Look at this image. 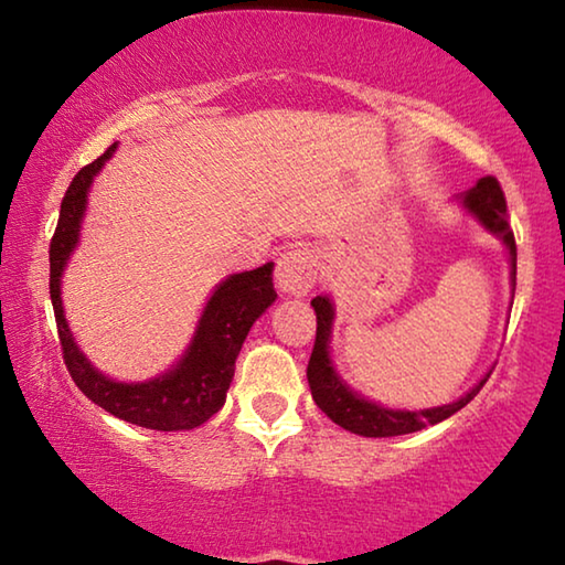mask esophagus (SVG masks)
<instances>
[{
	"label": "esophagus",
	"instance_id": "obj_1",
	"mask_svg": "<svg viewBox=\"0 0 565 565\" xmlns=\"http://www.w3.org/2000/svg\"><path fill=\"white\" fill-rule=\"evenodd\" d=\"M317 279V262L306 248L284 252L276 262V286L286 296H306L313 289Z\"/></svg>",
	"mask_w": 565,
	"mask_h": 565
}]
</instances>
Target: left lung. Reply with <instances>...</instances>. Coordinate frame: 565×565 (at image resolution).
<instances>
[{
  "mask_svg": "<svg viewBox=\"0 0 565 565\" xmlns=\"http://www.w3.org/2000/svg\"><path fill=\"white\" fill-rule=\"evenodd\" d=\"M454 202H458V206L463 209L466 216H471L483 232H489L503 244L505 254H509V266H511L509 279H511V294H513L515 242H513L509 218H505V199L499 181L493 177L478 179L471 189L463 191V194H456ZM511 303H513V296H511ZM311 306L313 311H317V343H313L309 369H306V379H309L311 396L317 401V406L333 420V424H339L351 434L369 436V438H388V436L414 434L426 426L441 424V420H446L448 416H454L456 411H461L468 401L483 388V384L491 376L489 371L483 379H478V384H473L461 398L451 401V404H441L431 408L384 406L381 401L363 396L356 388L349 386L347 379L339 374L337 363L331 359L333 321H337V306H333L331 296L321 294L317 299H311Z\"/></svg>",
  "mask_w": 565,
  "mask_h": 565,
  "instance_id": "obj_1",
  "label": "left lung"
}]
</instances>
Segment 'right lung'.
Wrapping results in <instances>:
<instances>
[{"label":"right lung","mask_w":565,"mask_h":565,"mask_svg":"<svg viewBox=\"0 0 565 565\" xmlns=\"http://www.w3.org/2000/svg\"><path fill=\"white\" fill-rule=\"evenodd\" d=\"M117 147L114 141L97 161H92L72 179L62 199L60 224L50 246V294L64 363L82 394L107 414L134 426L154 428V431H191L224 406L246 333L276 301L271 279L274 262L252 271L228 274L214 286L189 347L167 371L145 381H117L102 374L79 349L70 321L64 317L62 276L79 246L94 179L114 157Z\"/></svg>","instance_id":"right-lung-1"}]
</instances>
